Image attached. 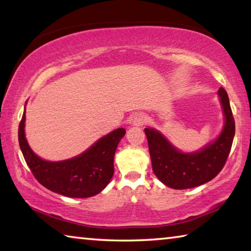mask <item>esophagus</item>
I'll list each match as a JSON object with an SVG mask.
<instances>
[{"label":"esophagus","instance_id":"34e87169","mask_svg":"<svg viewBox=\"0 0 251 251\" xmlns=\"http://www.w3.org/2000/svg\"><path fill=\"white\" fill-rule=\"evenodd\" d=\"M145 123H146V117L144 116L143 114H136V115L133 118V122H131V124H133V126L139 127V126L145 124Z\"/></svg>","mask_w":251,"mask_h":251}]
</instances>
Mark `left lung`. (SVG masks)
<instances>
[{"label":"left lung","instance_id":"8db88e82","mask_svg":"<svg viewBox=\"0 0 251 251\" xmlns=\"http://www.w3.org/2000/svg\"><path fill=\"white\" fill-rule=\"evenodd\" d=\"M218 97L224 114V126L215 141L195 151H181L161 131L145 128L151 167L157 178L174 189H188L210 181L222 171L230 152L235 120L227 92L220 87Z\"/></svg>","mask_w":251,"mask_h":251}]
</instances>
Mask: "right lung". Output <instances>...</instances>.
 Segmentation results:
<instances>
[{
  "label": "right lung",
  "mask_w": 251,
  "mask_h": 251,
  "mask_svg": "<svg viewBox=\"0 0 251 251\" xmlns=\"http://www.w3.org/2000/svg\"><path fill=\"white\" fill-rule=\"evenodd\" d=\"M26 105V103H25ZM125 128H117L100 137L91 147L69 159L50 161L32 151L25 137V106L19 126V144L34 177L52 192L72 198H87L100 194L114 175V156Z\"/></svg>",
  "instance_id": "add662e5"
}]
</instances>
